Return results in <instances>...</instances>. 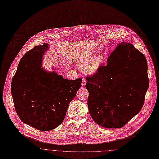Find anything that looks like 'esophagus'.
Returning <instances> with one entry per match:
<instances>
[{
  "label": "esophagus",
  "instance_id": "esophagus-1",
  "mask_svg": "<svg viewBox=\"0 0 159 159\" xmlns=\"http://www.w3.org/2000/svg\"><path fill=\"white\" fill-rule=\"evenodd\" d=\"M86 84V80L85 79H82V86L84 87Z\"/></svg>",
  "mask_w": 159,
  "mask_h": 159
}]
</instances>
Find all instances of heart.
I'll list each match as a JSON object with an SVG mask.
<instances>
[{"mask_svg":"<svg viewBox=\"0 0 159 159\" xmlns=\"http://www.w3.org/2000/svg\"><path fill=\"white\" fill-rule=\"evenodd\" d=\"M103 57L101 55L95 57L91 54H87L80 59L79 62V67L81 69L90 68L91 72L92 73H95L103 64Z\"/></svg>","mask_w":159,"mask_h":159,"instance_id":"b5f03b06","label":"heart"}]
</instances>
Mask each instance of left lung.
Returning a JSON list of instances; mask_svg holds the SVG:
<instances>
[{
  "label": "left lung",
  "mask_w": 159,
  "mask_h": 159,
  "mask_svg": "<svg viewBox=\"0 0 159 159\" xmlns=\"http://www.w3.org/2000/svg\"><path fill=\"white\" fill-rule=\"evenodd\" d=\"M87 81V105L93 121L105 128H120L142 108L149 85L147 60L132 43L122 42L107 65Z\"/></svg>",
  "instance_id": "1"
}]
</instances>
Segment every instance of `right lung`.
<instances>
[{
	"label": "right lung",
	"mask_w": 159,
	"mask_h": 159,
	"mask_svg": "<svg viewBox=\"0 0 159 159\" xmlns=\"http://www.w3.org/2000/svg\"><path fill=\"white\" fill-rule=\"evenodd\" d=\"M49 45L35 46L22 57L12 79L11 93L20 120L42 131H48L63 122L69 103L75 97L81 79L69 80L56 69L48 72L42 67Z\"/></svg>",
	"instance_id": "obj_1"
}]
</instances>
